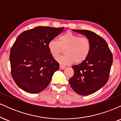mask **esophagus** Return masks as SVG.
Instances as JSON below:
<instances>
[{
  "instance_id": "1",
  "label": "esophagus",
  "mask_w": 121,
  "mask_h": 121,
  "mask_svg": "<svg viewBox=\"0 0 121 121\" xmlns=\"http://www.w3.org/2000/svg\"><path fill=\"white\" fill-rule=\"evenodd\" d=\"M65 66H63V65H60V68L61 69H64L65 68Z\"/></svg>"
}]
</instances>
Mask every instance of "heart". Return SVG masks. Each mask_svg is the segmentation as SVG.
Instances as JSON below:
<instances>
[{
    "mask_svg": "<svg viewBox=\"0 0 121 121\" xmlns=\"http://www.w3.org/2000/svg\"><path fill=\"white\" fill-rule=\"evenodd\" d=\"M48 48L54 57L59 56L65 49V55L58 57L56 60L60 65H69L73 62L80 64L85 60L91 52V43L86 37L67 32L60 36L59 41L50 40Z\"/></svg>",
    "mask_w": 121,
    "mask_h": 121,
    "instance_id": "b5f03b06",
    "label": "heart"
}]
</instances>
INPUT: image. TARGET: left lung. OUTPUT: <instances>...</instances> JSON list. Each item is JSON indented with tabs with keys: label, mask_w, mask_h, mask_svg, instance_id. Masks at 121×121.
Wrapping results in <instances>:
<instances>
[{
	"label": "left lung",
	"mask_w": 121,
	"mask_h": 121,
	"mask_svg": "<svg viewBox=\"0 0 121 121\" xmlns=\"http://www.w3.org/2000/svg\"><path fill=\"white\" fill-rule=\"evenodd\" d=\"M72 30L85 36L91 41V49L85 60L72 66L74 75L69 79V84L77 94L90 95L100 89L108 82L113 55L106 41L93 32Z\"/></svg>",
	"instance_id": "obj_1"
}]
</instances>
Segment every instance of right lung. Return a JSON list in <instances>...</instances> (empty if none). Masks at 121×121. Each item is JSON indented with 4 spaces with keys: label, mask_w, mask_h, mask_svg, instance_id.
Returning <instances> with one entry per match:
<instances>
[{
    "label": "right lung",
    "mask_w": 121,
    "mask_h": 121,
    "mask_svg": "<svg viewBox=\"0 0 121 121\" xmlns=\"http://www.w3.org/2000/svg\"><path fill=\"white\" fill-rule=\"evenodd\" d=\"M64 28L38 26L23 32L10 51L11 74L17 85L29 93H38L49 85L59 64L48 48L50 40Z\"/></svg>",
    "instance_id": "1"
}]
</instances>
